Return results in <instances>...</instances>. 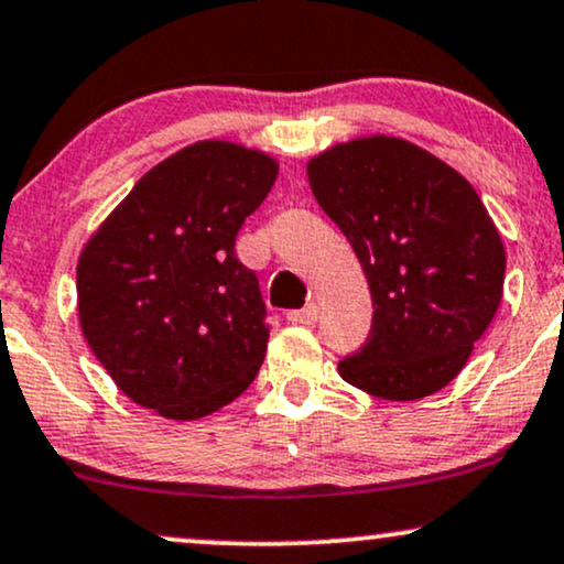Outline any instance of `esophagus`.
I'll return each mask as SVG.
<instances>
[{
    "mask_svg": "<svg viewBox=\"0 0 564 564\" xmlns=\"http://www.w3.org/2000/svg\"><path fill=\"white\" fill-rule=\"evenodd\" d=\"M317 321V307L315 304H307L304 310H291L289 312V323H300V325H312Z\"/></svg>",
    "mask_w": 564,
    "mask_h": 564,
    "instance_id": "esophagus-1",
    "label": "esophagus"
}]
</instances>
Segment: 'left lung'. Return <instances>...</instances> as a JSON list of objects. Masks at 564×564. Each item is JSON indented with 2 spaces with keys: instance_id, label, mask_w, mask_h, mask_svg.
I'll list each match as a JSON object with an SVG mask.
<instances>
[{
  "instance_id": "left-lung-1",
  "label": "left lung",
  "mask_w": 564,
  "mask_h": 564,
  "mask_svg": "<svg viewBox=\"0 0 564 564\" xmlns=\"http://www.w3.org/2000/svg\"><path fill=\"white\" fill-rule=\"evenodd\" d=\"M307 175L376 307L365 347L338 362L341 378L391 402L441 391L465 368L505 289L507 254L476 188L393 135L330 147Z\"/></svg>"
}]
</instances>
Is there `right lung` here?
<instances>
[{
	"label": "right lung",
	"instance_id": "add662e5",
	"mask_svg": "<svg viewBox=\"0 0 564 564\" xmlns=\"http://www.w3.org/2000/svg\"><path fill=\"white\" fill-rule=\"evenodd\" d=\"M278 162L199 141L131 188L80 252L84 336L135 404L196 420L234 402L268 349V307L236 236L273 188Z\"/></svg>",
	"mask_w": 564,
	"mask_h": 564
}]
</instances>
